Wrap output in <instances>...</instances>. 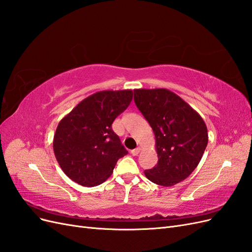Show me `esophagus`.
Wrapping results in <instances>:
<instances>
[{
    "label": "esophagus",
    "mask_w": 252,
    "mask_h": 252,
    "mask_svg": "<svg viewBox=\"0 0 252 252\" xmlns=\"http://www.w3.org/2000/svg\"><path fill=\"white\" fill-rule=\"evenodd\" d=\"M140 150H141V148H140V147H136L135 149L131 150L130 152H131V155H132V156H138V155L140 154Z\"/></svg>",
    "instance_id": "obj_1"
}]
</instances>
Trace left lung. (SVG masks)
<instances>
[{
    "label": "left lung",
    "mask_w": 252,
    "mask_h": 252,
    "mask_svg": "<svg viewBox=\"0 0 252 252\" xmlns=\"http://www.w3.org/2000/svg\"><path fill=\"white\" fill-rule=\"evenodd\" d=\"M134 103L156 136L158 164L145 170L155 184L172 186L199 165L208 143L207 127L191 106L165 88L134 89Z\"/></svg>",
    "instance_id": "8db88e82"
}]
</instances>
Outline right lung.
<instances>
[{
    "instance_id": "obj_1",
    "label": "right lung",
    "mask_w": 252,
    "mask_h": 252,
    "mask_svg": "<svg viewBox=\"0 0 252 252\" xmlns=\"http://www.w3.org/2000/svg\"><path fill=\"white\" fill-rule=\"evenodd\" d=\"M132 90H103L84 98L65 116L53 136V151L68 178L85 187L107 180L128 154L111 125L132 100Z\"/></svg>"
}]
</instances>
